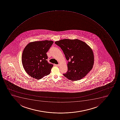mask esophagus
I'll return each instance as SVG.
<instances>
[{"label":"esophagus","mask_w":120,"mask_h":120,"mask_svg":"<svg viewBox=\"0 0 120 120\" xmlns=\"http://www.w3.org/2000/svg\"><path fill=\"white\" fill-rule=\"evenodd\" d=\"M55 66H59V64H55Z\"/></svg>","instance_id":"esophagus-1"}]
</instances>
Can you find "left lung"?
<instances>
[{
    "label": "left lung",
    "instance_id": "8db88e82",
    "mask_svg": "<svg viewBox=\"0 0 120 120\" xmlns=\"http://www.w3.org/2000/svg\"><path fill=\"white\" fill-rule=\"evenodd\" d=\"M55 44L63 50L67 60L68 70L63 75L72 81L80 80L92 69L94 62L92 48L85 42L78 39H64Z\"/></svg>",
    "mask_w": 120,
    "mask_h": 120
}]
</instances>
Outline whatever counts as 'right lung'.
<instances>
[{"label": "right lung", "instance_id": "obj_1", "mask_svg": "<svg viewBox=\"0 0 120 120\" xmlns=\"http://www.w3.org/2000/svg\"><path fill=\"white\" fill-rule=\"evenodd\" d=\"M54 42L45 40L31 42L23 51L22 62L29 75L39 79L50 74L53 64L48 62V51Z\"/></svg>", "mask_w": 120, "mask_h": 120}]
</instances>
